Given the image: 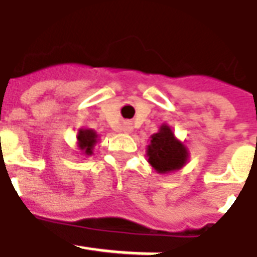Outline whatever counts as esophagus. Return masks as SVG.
Returning a JSON list of instances; mask_svg holds the SVG:
<instances>
[{
    "label": "esophagus",
    "instance_id": "1",
    "mask_svg": "<svg viewBox=\"0 0 257 257\" xmlns=\"http://www.w3.org/2000/svg\"><path fill=\"white\" fill-rule=\"evenodd\" d=\"M132 131V126H131V123H123V126H122V132H125V134H129Z\"/></svg>",
    "mask_w": 257,
    "mask_h": 257
}]
</instances>
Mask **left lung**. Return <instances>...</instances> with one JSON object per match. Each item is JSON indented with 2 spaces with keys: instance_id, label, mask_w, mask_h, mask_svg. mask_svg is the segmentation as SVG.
Segmentation results:
<instances>
[{
  "instance_id": "8db88e82",
  "label": "left lung",
  "mask_w": 257,
  "mask_h": 257,
  "mask_svg": "<svg viewBox=\"0 0 257 257\" xmlns=\"http://www.w3.org/2000/svg\"><path fill=\"white\" fill-rule=\"evenodd\" d=\"M146 156L156 172L165 175L182 169L189 161V151L175 137L172 128L168 123H162L159 131L149 139Z\"/></svg>"
}]
</instances>
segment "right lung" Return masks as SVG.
I'll use <instances>...</instances> for the list:
<instances>
[{"label":"right lung","mask_w":257,"mask_h":257,"mask_svg":"<svg viewBox=\"0 0 257 257\" xmlns=\"http://www.w3.org/2000/svg\"><path fill=\"white\" fill-rule=\"evenodd\" d=\"M98 144V134L91 128H79L76 134V146L85 156L93 154V148Z\"/></svg>","instance_id":"right-lung-1"}]
</instances>
